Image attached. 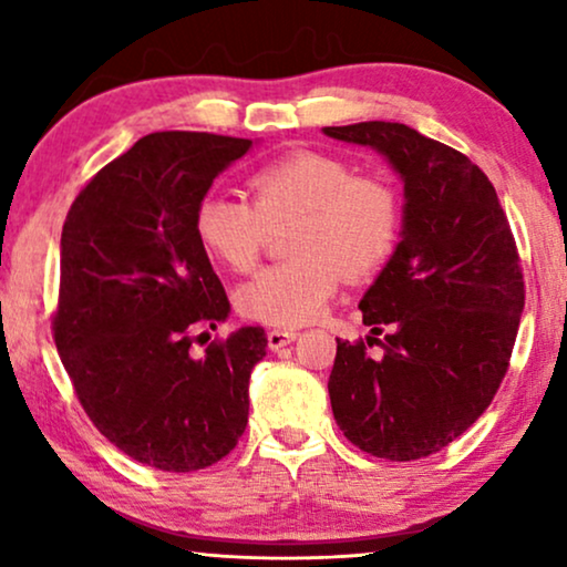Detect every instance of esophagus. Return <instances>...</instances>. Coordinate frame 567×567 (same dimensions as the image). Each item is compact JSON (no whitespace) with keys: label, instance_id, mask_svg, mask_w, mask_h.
I'll use <instances>...</instances> for the list:
<instances>
[{"label":"esophagus","instance_id":"esophagus-1","mask_svg":"<svg viewBox=\"0 0 567 567\" xmlns=\"http://www.w3.org/2000/svg\"><path fill=\"white\" fill-rule=\"evenodd\" d=\"M297 338H299L297 330H270L268 332V348H270V351H281L284 346L293 343Z\"/></svg>","mask_w":567,"mask_h":567}]
</instances>
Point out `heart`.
Returning a JSON list of instances; mask_svg holds the SVG:
<instances>
[{"instance_id":"obj_1","label":"heart","mask_w":567,"mask_h":567,"mask_svg":"<svg viewBox=\"0 0 567 567\" xmlns=\"http://www.w3.org/2000/svg\"><path fill=\"white\" fill-rule=\"evenodd\" d=\"M252 204L200 198L193 229L204 250L237 274L260 258L268 227L297 219L293 260L262 268L237 291V307L255 322L299 328L317 320L348 281L374 276L400 237V198L382 177L355 175L346 159L322 152H291L250 177Z\"/></svg>"}]
</instances>
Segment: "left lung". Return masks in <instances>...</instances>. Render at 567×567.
I'll return each instance as SVG.
<instances>
[{"label": "left lung", "mask_w": 567, "mask_h": 567, "mask_svg": "<svg viewBox=\"0 0 567 567\" xmlns=\"http://www.w3.org/2000/svg\"><path fill=\"white\" fill-rule=\"evenodd\" d=\"M400 175V243L359 309L384 341L338 340L330 405L343 436L379 460L410 462L460 439L506 377L524 312V276L493 183L452 146L405 123L328 126Z\"/></svg>", "instance_id": "left-lung-1"}]
</instances>
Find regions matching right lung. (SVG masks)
<instances>
[{
    "mask_svg": "<svg viewBox=\"0 0 567 567\" xmlns=\"http://www.w3.org/2000/svg\"><path fill=\"white\" fill-rule=\"evenodd\" d=\"M250 138L159 131L105 165L69 208L53 338L84 413L131 460L212 467L237 446L266 332L239 328L196 355L229 299L193 216Z\"/></svg>",
    "mask_w": 567,
    "mask_h": 567,
    "instance_id": "add662e5",
    "label": "right lung"
}]
</instances>
